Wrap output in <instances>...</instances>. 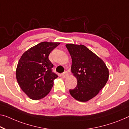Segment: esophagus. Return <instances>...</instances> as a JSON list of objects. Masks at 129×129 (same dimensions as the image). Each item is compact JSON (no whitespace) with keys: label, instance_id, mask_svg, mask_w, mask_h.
<instances>
[{"label":"esophagus","instance_id":"1","mask_svg":"<svg viewBox=\"0 0 129 129\" xmlns=\"http://www.w3.org/2000/svg\"><path fill=\"white\" fill-rule=\"evenodd\" d=\"M62 76L63 78H66V77L69 76V74H68V73H67V72H66V71H65V72L62 73Z\"/></svg>","mask_w":129,"mask_h":129}]
</instances>
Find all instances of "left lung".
I'll list each match as a JSON object with an SVG mask.
<instances>
[{"label":"left lung","mask_w":129,"mask_h":129,"mask_svg":"<svg viewBox=\"0 0 129 129\" xmlns=\"http://www.w3.org/2000/svg\"><path fill=\"white\" fill-rule=\"evenodd\" d=\"M72 59L71 70L77 79V86L70 89L76 100L85 102L93 98L106 85L109 71L105 63L84 45H66Z\"/></svg>","instance_id":"8db88e82"}]
</instances>
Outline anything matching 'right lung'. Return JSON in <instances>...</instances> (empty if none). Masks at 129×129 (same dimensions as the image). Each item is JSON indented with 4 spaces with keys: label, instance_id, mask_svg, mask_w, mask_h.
I'll return each instance as SVG.
<instances>
[{
    "label": "right lung",
    "instance_id": "1",
    "mask_svg": "<svg viewBox=\"0 0 129 129\" xmlns=\"http://www.w3.org/2000/svg\"><path fill=\"white\" fill-rule=\"evenodd\" d=\"M59 43L41 42L22 55L16 70L17 82L23 92L32 100L46 96L58 75L52 71L53 65L48 56Z\"/></svg>",
    "mask_w": 129,
    "mask_h": 129
}]
</instances>
